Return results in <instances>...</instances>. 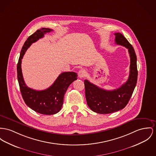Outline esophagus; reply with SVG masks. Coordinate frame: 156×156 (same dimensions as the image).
<instances>
[{"instance_id":"obj_1","label":"esophagus","mask_w":156,"mask_h":156,"mask_svg":"<svg viewBox=\"0 0 156 156\" xmlns=\"http://www.w3.org/2000/svg\"><path fill=\"white\" fill-rule=\"evenodd\" d=\"M86 75V72L84 69H81L78 72V76L80 78H83Z\"/></svg>"}]
</instances>
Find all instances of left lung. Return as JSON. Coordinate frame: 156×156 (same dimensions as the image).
I'll list each match as a JSON object with an SVG mask.
<instances>
[{
    "label": "left lung",
    "mask_w": 156,
    "mask_h": 156,
    "mask_svg": "<svg viewBox=\"0 0 156 156\" xmlns=\"http://www.w3.org/2000/svg\"><path fill=\"white\" fill-rule=\"evenodd\" d=\"M116 44L122 45L128 50L130 57L129 75L128 80L120 87L113 90H107L84 80L85 95L88 106L94 112L107 114L122 109L128 103L137 82L136 56L131 44L124 36L115 33Z\"/></svg>",
    "instance_id": "left-lung-1"
}]
</instances>
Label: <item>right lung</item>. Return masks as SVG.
<instances>
[{
  "label": "right lung",
  "instance_id": "1",
  "mask_svg": "<svg viewBox=\"0 0 156 156\" xmlns=\"http://www.w3.org/2000/svg\"><path fill=\"white\" fill-rule=\"evenodd\" d=\"M52 30L42 28L38 30L25 42L17 64L18 80L21 94L26 105L34 111L43 115H54L58 112L62 107L64 96L71 83L77 79L75 72H63L48 89L36 90L28 87L25 83L21 69L23 56L32 43L44 37V34Z\"/></svg>",
  "mask_w": 156,
  "mask_h": 156
}]
</instances>
